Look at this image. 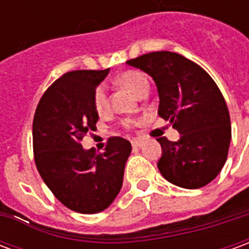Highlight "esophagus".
<instances>
[{
    "mask_svg": "<svg viewBox=\"0 0 249 249\" xmlns=\"http://www.w3.org/2000/svg\"><path fill=\"white\" fill-rule=\"evenodd\" d=\"M132 146H133V148H141V146H142V141L133 140L132 141Z\"/></svg>",
    "mask_w": 249,
    "mask_h": 249,
    "instance_id": "1",
    "label": "esophagus"
}]
</instances>
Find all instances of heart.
<instances>
[{
	"mask_svg": "<svg viewBox=\"0 0 249 249\" xmlns=\"http://www.w3.org/2000/svg\"><path fill=\"white\" fill-rule=\"evenodd\" d=\"M117 84H120L121 87L129 89L130 92L136 94L137 97L140 96L141 93L148 89V80L146 77L141 73V71H126L124 73H121L119 77H117ZM93 104H94V108L97 110V113L104 114L108 112L109 109V98L108 93L105 90L104 87H98L96 90H94V94H93ZM123 124L129 128L132 125L135 124V121L132 120H125Z\"/></svg>",
	"mask_w": 249,
	"mask_h": 249,
	"instance_id": "1",
	"label": "heart"
}]
</instances>
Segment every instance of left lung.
Wrapping results in <instances>:
<instances>
[{"mask_svg": "<svg viewBox=\"0 0 249 249\" xmlns=\"http://www.w3.org/2000/svg\"><path fill=\"white\" fill-rule=\"evenodd\" d=\"M155 80L159 116L180 133V140L159 137V171L187 189L209 184L224 167L231 142V119L219 87L197 64L173 52H152L126 61Z\"/></svg>", "mask_w": 249, "mask_h": 249, "instance_id": "obj_1", "label": "left lung"}]
</instances>
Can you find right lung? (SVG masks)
Returning <instances> with one entry per match:
<instances>
[{
  "instance_id": "obj_1",
  "label": "right lung",
  "mask_w": 249,
  "mask_h": 249,
  "mask_svg": "<svg viewBox=\"0 0 249 249\" xmlns=\"http://www.w3.org/2000/svg\"><path fill=\"white\" fill-rule=\"evenodd\" d=\"M108 73L109 69L65 73L42 94L33 119L38 173L66 208L80 213H97L113 203L132 151L123 137H110L103 153L81 145L88 132L96 130L93 94Z\"/></svg>"
}]
</instances>
